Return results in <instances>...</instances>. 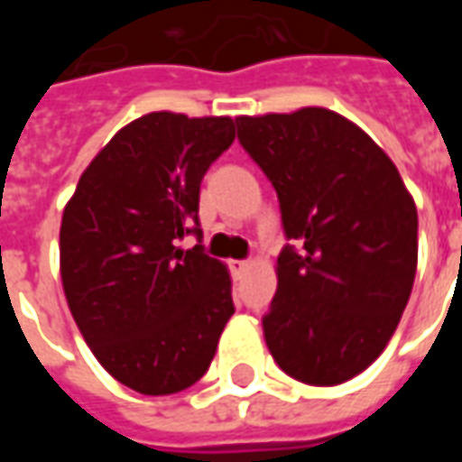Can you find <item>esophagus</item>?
<instances>
[{
    "label": "esophagus",
    "mask_w": 462,
    "mask_h": 462,
    "mask_svg": "<svg viewBox=\"0 0 462 462\" xmlns=\"http://www.w3.org/2000/svg\"><path fill=\"white\" fill-rule=\"evenodd\" d=\"M230 270H232V274H235V277H242L245 272L250 270V262H247V260L230 262Z\"/></svg>",
    "instance_id": "1"
}]
</instances>
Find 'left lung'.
<instances>
[{"instance_id": "left-lung-1", "label": "left lung", "mask_w": 462, "mask_h": 462, "mask_svg": "<svg viewBox=\"0 0 462 462\" xmlns=\"http://www.w3.org/2000/svg\"><path fill=\"white\" fill-rule=\"evenodd\" d=\"M237 138L277 190L291 245L262 319L284 374L337 386L393 337L413 290L418 212L396 165L329 108L240 116Z\"/></svg>"}]
</instances>
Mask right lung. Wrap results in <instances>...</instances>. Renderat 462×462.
Masks as SVG:
<instances>
[{"instance_id": "1", "label": "right lung", "mask_w": 462, "mask_h": 462, "mask_svg": "<svg viewBox=\"0 0 462 462\" xmlns=\"http://www.w3.org/2000/svg\"><path fill=\"white\" fill-rule=\"evenodd\" d=\"M232 141L230 116H141L106 143L66 202L69 310L98 364L143 396L200 381L235 314L227 267L202 245L178 247L202 235V175Z\"/></svg>"}]
</instances>
